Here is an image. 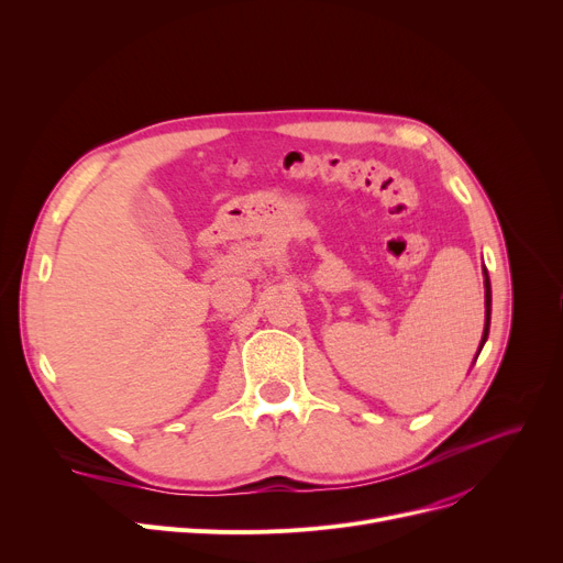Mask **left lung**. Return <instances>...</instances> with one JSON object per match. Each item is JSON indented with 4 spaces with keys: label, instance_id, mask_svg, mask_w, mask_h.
Wrapping results in <instances>:
<instances>
[{
    "label": "left lung",
    "instance_id": "1",
    "mask_svg": "<svg viewBox=\"0 0 563 563\" xmlns=\"http://www.w3.org/2000/svg\"><path fill=\"white\" fill-rule=\"evenodd\" d=\"M484 289H486V321H484V335H482V342H479L477 356H479L484 344H486V340H488V329H490V278H488L486 266H484Z\"/></svg>",
    "mask_w": 563,
    "mask_h": 563
}]
</instances>
